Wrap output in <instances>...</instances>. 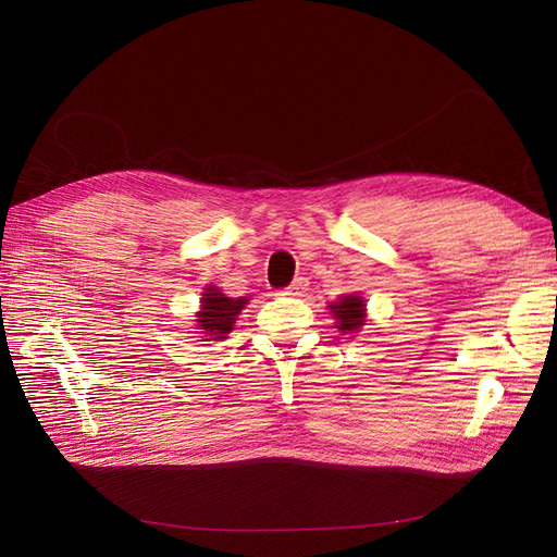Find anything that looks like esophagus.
I'll return each instance as SVG.
<instances>
[{
  "label": "esophagus",
  "mask_w": 557,
  "mask_h": 557,
  "mask_svg": "<svg viewBox=\"0 0 557 557\" xmlns=\"http://www.w3.org/2000/svg\"><path fill=\"white\" fill-rule=\"evenodd\" d=\"M307 278H295L290 285H288V288H283L281 290V295H288V297H299V295H305L307 293Z\"/></svg>",
  "instance_id": "esophagus-1"
}]
</instances>
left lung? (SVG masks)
I'll return each instance as SVG.
<instances>
[{"label": "left lung", "instance_id": "1", "mask_svg": "<svg viewBox=\"0 0 557 557\" xmlns=\"http://www.w3.org/2000/svg\"><path fill=\"white\" fill-rule=\"evenodd\" d=\"M332 313L336 315V327L342 332H356L360 325H364V305H362V297L358 295H346L339 301H334L332 305Z\"/></svg>", "mask_w": 557, "mask_h": 557}]
</instances>
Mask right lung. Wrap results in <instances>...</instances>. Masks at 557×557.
Segmentation results:
<instances>
[{
    "label": "right lung",
    "mask_w": 557,
    "mask_h": 557,
    "mask_svg": "<svg viewBox=\"0 0 557 557\" xmlns=\"http://www.w3.org/2000/svg\"><path fill=\"white\" fill-rule=\"evenodd\" d=\"M246 301H248L246 297L232 299V297H225L218 288H207L205 299H201V311L197 313V325L201 334L209 336V339H201V342L227 339L225 334L234 327V320H237Z\"/></svg>",
    "instance_id": "right-lung-1"
}]
</instances>
